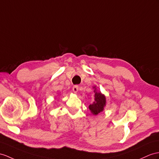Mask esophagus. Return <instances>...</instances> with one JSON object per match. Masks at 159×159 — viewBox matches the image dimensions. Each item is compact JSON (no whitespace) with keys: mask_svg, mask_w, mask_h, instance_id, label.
Returning <instances> with one entry per match:
<instances>
[{"mask_svg":"<svg viewBox=\"0 0 159 159\" xmlns=\"http://www.w3.org/2000/svg\"><path fill=\"white\" fill-rule=\"evenodd\" d=\"M78 89H79V86H77V85H75V86H73L72 90H73V92L76 93L77 91H78Z\"/></svg>","mask_w":159,"mask_h":159,"instance_id":"obj_1","label":"esophagus"}]
</instances>
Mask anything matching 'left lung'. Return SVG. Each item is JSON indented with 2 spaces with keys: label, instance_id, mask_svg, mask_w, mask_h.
<instances>
[{
  "label": "left lung",
  "instance_id": "8db88e82",
  "mask_svg": "<svg viewBox=\"0 0 159 159\" xmlns=\"http://www.w3.org/2000/svg\"><path fill=\"white\" fill-rule=\"evenodd\" d=\"M95 101L89 106V109L91 111L93 115H98L104 109V107L106 104L105 96L100 92H95L94 94Z\"/></svg>",
  "mask_w": 159,
  "mask_h": 159
}]
</instances>
